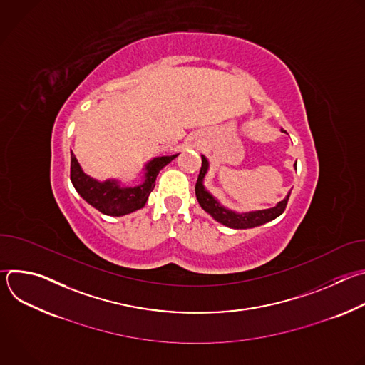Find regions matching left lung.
<instances>
[{"instance_id": "1", "label": "left lung", "mask_w": 365, "mask_h": 365, "mask_svg": "<svg viewBox=\"0 0 365 365\" xmlns=\"http://www.w3.org/2000/svg\"><path fill=\"white\" fill-rule=\"evenodd\" d=\"M207 168H210V163H207L205 155H202V168H200L197 182L195 186V193H196L199 205L202 206V210L210 214L215 221L221 222L222 225L235 228V230L254 228L258 225H263L269 221H273L274 218H277L279 215H282L284 212L290 192L283 200H280L274 207H269V210L254 211V212H247V214H237L231 210H227V207H224L203 186V178L207 172ZM294 168H296V163H294Z\"/></svg>"}]
</instances>
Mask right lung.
I'll list each match as a JSON object with an SVG mask.
<instances>
[{"label": "right lung", "mask_w": 365, "mask_h": 365, "mask_svg": "<svg viewBox=\"0 0 365 365\" xmlns=\"http://www.w3.org/2000/svg\"><path fill=\"white\" fill-rule=\"evenodd\" d=\"M175 158H178V154L153 159L144 168V182L133 187H124L117 180L98 182L88 176L71 151V180L76 192L95 210L103 215L123 217L141 210L154 189L159 172Z\"/></svg>", "instance_id": "add662e5"}]
</instances>
